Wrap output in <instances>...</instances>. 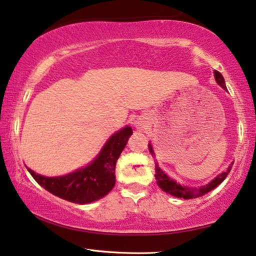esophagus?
Masks as SVG:
<instances>
[{
	"label": "esophagus",
	"instance_id": "34e87169",
	"mask_svg": "<svg viewBox=\"0 0 256 256\" xmlns=\"http://www.w3.org/2000/svg\"><path fill=\"white\" fill-rule=\"evenodd\" d=\"M136 126H137V128H139V130H142V128H144V122H136Z\"/></svg>",
	"mask_w": 256,
	"mask_h": 256
}]
</instances>
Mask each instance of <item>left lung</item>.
I'll return each instance as SVG.
<instances>
[{"label": "left lung", "mask_w": 256, "mask_h": 256, "mask_svg": "<svg viewBox=\"0 0 256 256\" xmlns=\"http://www.w3.org/2000/svg\"><path fill=\"white\" fill-rule=\"evenodd\" d=\"M214 77H216V83L219 84L220 86H222L224 88H227L226 84H224V80L222 74H221L219 71H216V70L214 71ZM148 150H150V152H151V154L154 156V152H153L151 144H148ZM230 168H232L230 166V168H227L226 172L221 173L220 176H218L216 178L212 180L210 184H207V185H205V186L199 187V188H190V187L182 186L180 184H176L174 180L168 178V176L158 168V165L156 166L154 176L156 179V184H158V186L164 190V192L171 194V196H173L182 198V199H193V198H199V196H205L206 193L210 192V190L216 188L218 185H220V184L222 182L224 179H226V176H228V173H230Z\"/></svg>", "instance_id": "8db88e82"}]
</instances>
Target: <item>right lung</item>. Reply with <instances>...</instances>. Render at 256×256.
<instances>
[{"mask_svg": "<svg viewBox=\"0 0 256 256\" xmlns=\"http://www.w3.org/2000/svg\"><path fill=\"white\" fill-rule=\"evenodd\" d=\"M132 134L126 126L108 139L100 154L90 165L68 176L48 178L28 168L38 185L60 199L74 204H88L106 196L116 182V162Z\"/></svg>", "mask_w": 256, "mask_h": 256, "instance_id": "right-lung-1", "label": "right lung"}]
</instances>
